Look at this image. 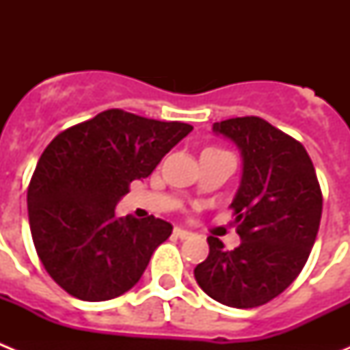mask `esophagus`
Returning a JSON list of instances; mask_svg holds the SVG:
<instances>
[{
	"instance_id": "esophagus-1",
	"label": "esophagus",
	"mask_w": 350,
	"mask_h": 350,
	"mask_svg": "<svg viewBox=\"0 0 350 350\" xmlns=\"http://www.w3.org/2000/svg\"><path fill=\"white\" fill-rule=\"evenodd\" d=\"M173 233H175V237L180 238V240H185V238L193 237V233L187 230H184V228H175V230H173Z\"/></svg>"
}]
</instances>
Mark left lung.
I'll return each instance as SVG.
<instances>
[{
    "label": "left lung",
    "instance_id": "left-lung-1",
    "mask_svg": "<svg viewBox=\"0 0 350 350\" xmlns=\"http://www.w3.org/2000/svg\"><path fill=\"white\" fill-rule=\"evenodd\" d=\"M212 129L242 152V182L231 203L242 243L226 250L219 238H206L208 258L194 277L215 301L254 308L286 291L305 267L323 193L305 147L261 117H234Z\"/></svg>",
    "mask_w": 350,
    "mask_h": 350
}]
</instances>
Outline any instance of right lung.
I'll return each mask as SVG.
<instances>
[{"instance_id": "obj_1", "label": "right lung", "mask_w": 350, "mask_h": 350, "mask_svg": "<svg viewBox=\"0 0 350 350\" xmlns=\"http://www.w3.org/2000/svg\"><path fill=\"white\" fill-rule=\"evenodd\" d=\"M191 131L112 108L47 145L27 187V213L36 254L68 295L105 301L140 280L173 226L154 215L117 217L116 205Z\"/></svg>"}]
</instances>
